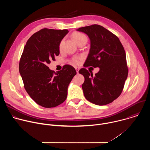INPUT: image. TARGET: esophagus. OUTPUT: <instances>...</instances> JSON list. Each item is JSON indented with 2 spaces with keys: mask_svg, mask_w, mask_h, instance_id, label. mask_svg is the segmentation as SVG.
Returning a JSON list of instances; mask_svg holds the SVG:
<instances>
[{
  "mask_svg": "<svg viewBox=\"0 0 150 150\" xmlns=\"http://www.w3.org/2000/svg\"><path fill=\"white\" fill-rule=\"evenodd\" d=\"M75 69H76V72H77V74H78V73H79V68H78V67H75Z\"/></svg>",
  "mask_w": 150,
  "mask_h": 150,
  "instance_id": "obj_1",
  "label": "esophagus"
}]
</instances>
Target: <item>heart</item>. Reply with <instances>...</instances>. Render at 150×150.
<instances>
[{
  "mask_svg": "<svg viewBox=\"0 0 150 150\" xmlns=\"http://www.w3.org/2000/svg\"><path fill=\"white\" fill-rule=\"evenodd\" d=\"M73 37L74 38V40L76 41L77 43L83 40H87V37L85 36L84 34L81 33H75V34H74L73 35ZM63 40H62L60 44H59V49H62V46H63ZM83 59V57L82 56H76V57H74L72 59V63L74 64H75V65H79V64L81 63V61Z\"/></svg>",
  "mask_w": 150,
  "mask_h": 150,
  "instance_id": "b5f03b06",
  "label": "heart"
}]
</instances>
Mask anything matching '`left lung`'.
Returning <instances> with one entry per match:
<instances>
[{"instance_id": "8db88e82", "label": "left lung", "mask_w": 150, "mask_h": 150, "mask_svg": "<svg viewBox=\"0 0 150 150\" xmlns=\"http://www.w3.org/2000/svg\"><path fill=\"white\" fill-rule=\"evenodd\" d=\"M91 41L90 53L83 67L100 68L93 76L83 68L79 71L84 78L82 85L86 99L96 105L109 104L121 94L128 75L126 53L119 38L100 25L79 28Z\"/></svg>"}]
</instances>
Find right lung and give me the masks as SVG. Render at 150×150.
<instances>
[{
  "label": "right lung",
  "mask_w": 150,
  "mask_h": 150,
  "mask_svg": "<svg viewBox=\"0 0 150 150\" xmlns=\"http://www.w3.org/2000/svg\"><path fill=\"white\" fill-rule=\"evenodd\" d=\"M68 30L43 28L28 40L21 55L19 71L31 98L45 108H54L67 98L68 87L76 74L69 65L57 72L47 67L59 54V44Z\"/></svg>",
  "instance_id": "right-lung-1"
}]
</instances>
